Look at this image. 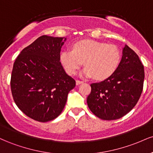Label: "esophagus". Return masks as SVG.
Masks as SVG:
<instances>
[{"mask_svg":"<svg viewBox=\"0 0 153 153\" xmlns=\"http://www.w3.org/2000/svg\"><path fill=\"white\" fill-rule=\"evenodd\" d=\"M83 82V81L82 80H76V85H80V84H81Z\"/></svg>","mask_w":153,"mask_h":153,"instance_id":"esophagus-1","label":"esophagus"}]
</instances>
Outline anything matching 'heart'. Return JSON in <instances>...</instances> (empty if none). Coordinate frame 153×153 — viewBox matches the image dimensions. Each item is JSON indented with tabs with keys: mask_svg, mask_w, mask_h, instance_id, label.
Masks as SVG:
<instances>
[{
	"mask_svg": "<svg viewBox=\"0 0 153 153\" xmlns=\"http://www.w3.org/2000/svg\"><path fill=\"white\" fill-rule=\"evenodd\" d=\"M122 53L118 47L92 39L75 43L73 50H65L60 54V62L68 74L74 75L82 65L80 75L103 80L111 76L120 64Z\"/></svg>",
	"mask_w": 153,
	"mask_h": 153,
	"instance_id": "heart-1",
	"label": "heart"
}]
</instances>
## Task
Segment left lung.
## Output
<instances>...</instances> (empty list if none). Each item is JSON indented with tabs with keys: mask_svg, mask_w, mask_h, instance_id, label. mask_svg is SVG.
Segmentation results:
<instances>
[{
	"mask_svg": "<svg viewBox=\"0 0 153 153\" xmlns=\"http://www.w3.org/2000/svg\"><path fill=\"white\" fill-rule=\"evenodd\" d=\"M145 71L138 55L125 45L117 71L109 78L91 84L88 108L103 120H115L129 113L137 104L143 89Z\"/></svg>",
	"mask_w": 153,
	"mask_h": 153,
	"instance_id": "left-lung-1",
	"label": "left lung"
}]
</instances>
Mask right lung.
<instances>
[{
	"instance_id": "add662e5",
	"label": "right lung",
	"mask_w": 153,
	"mask_h": 153,
	"mask_svg": "<svg viewBox=\"0 0 153 153\" xmlns=\"http://www.w3.org/2000/svg\"><path fill=\"white\" fill-rule=\"evenodd\" d=\"M66 38L43 35L16 59L10 88L16 104L31 119L47 122L62 111L75 80L65 71L60 51Z\"/></svg>"
}]
</instances>
